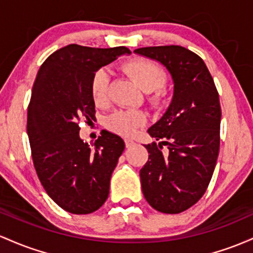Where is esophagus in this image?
<instances>
[{"instance_id": "obj_1", "label": "esophagus", "mask_w": 253, "mask_h": 253, "mask_svg": "<svg viewBox=\"0 0 253 253\" xmlns=\"http://www.w3.org/2000/svg\"><path fill=\"white\" fill-rule=\"evenodd\" d=\"M135 144V141L131 140V138H126V148H130V147H132Z\"/></svg>"}]
</instances>
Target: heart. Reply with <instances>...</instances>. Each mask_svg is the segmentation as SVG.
I'll return each mask as SVG.
<instances>
[{"instance_id":"b5f03b06","label":"heart","mask_w":253,"mask_h":253,"mask_svg":"<svg viewBox=\"0 0 253 253\" xmlns=\"http://www.w3.org/2000/svg\"><path fill=\"white\" fill-rule=\"evenodd\" d=\"M126 73L132 78L141 89L146 92L160 88L166 82V73L160 65L146 58H135L126 65ZM110 84V70L106 67L100 68L93 74L90 90L94 101L103 105L107 100ZM147 123V115L138 110H127L112 113L106 119L110 130L123 136H132L142 126Z\"/></svg>"}]
</instances>
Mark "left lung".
<instances>
[{"label":"left lung","instance_id":"1","mask_svg":"<svg viewBox=\"0 0 253 253\" xmlns=\"http://www.w3.org/2000/svg\"><path fill=\"white\" fill-rule=\"evenodd\" d=\"M171 74L173 98L148 134V161L141 169L142 192L150 206L178 214L200 201L211 183L220 148L218 93L203 59L179 45L140 47ZM168 150L164 152L162 147Z\"/></svg>","mask_w":253,"mask_h":253}]
</instances>
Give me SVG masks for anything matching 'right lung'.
Segmentation results:
<instances>
[{
    "mask_svg": "<svg viewBox=\"0 0 253 253\" xmlns=\"http://www.w3.org/2000/svg\"><path fill=\"white\" fill-rule=\"evenodd\" d=\"M130 55L126 46L98 49L70 44L42 64L27 111L33 164L46 194L72 214H90L109 197L110 179L126 144L103 130L90 147L80 137L79 121L95 118L93 74Z\"/></svg>",
    "mask_w": 253,
    "mask_h": 253,
    "instance_id": "right-lung-1",
    "label": "right lung"
}]
</instances>
